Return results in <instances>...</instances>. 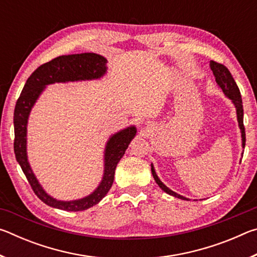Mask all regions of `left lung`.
I'll return each instance as SVG.
<instances>
[{
	"instance_id": "obj_1",
	"label": "left lung",
	"mask_w": 257,
	"mask_h": 257,
	"mask_svg": "<svg viewBox=\"0 0 257 257\" xmlns=\"http://www.w3.org/2000/svg\"><path fill=\"white\" fill-rule=\"evenodd\" d=\"M210 66H211V69L213 71V75H214V77H215L216 84L219 85L220 88L223 90L225 96H228L230 99H231L232 103L234 104V106H236L239 128H240V130H241L242 147H245L246 134H245V127H243V108H242V101H241L240 90H239L236 81H234L232 75L230 73V71L228 70L227 67L223 66V64H221V63L215 62V61H211ZM152 175H153L156 184H158L160 186V188H162V190H164L165 193H168L169 195H172V196H175L177 198L186 199V201H188V198L181 196V195L175 193V191H172L171 189H169L168 187L165 186L163 182L159 179V177L156 176V173H155L153 165H152Z\"/></svg>"
}]
</instances>
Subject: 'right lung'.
<instances>
[{"instance_id":"right-lung-1","label":"right lung","mask_w":257,"mask_h":257,"mask_svg":"<svg viewBox=\"0 0 257 257\" xmlns=\"http://www.w3.org/2000/svg\"><path fill=\"white\" fill-rule=\"evenodd\" d=\"M106 59L95 53H81L58 56L38 67L26 81L20 96L17 101L14 114L15 124V143L14 149L16 159L32 186L37 197L46 205L64 211H84L92 207L105 196L114 180V171L116 164L122 158L132 139L136 135V128L129 127L118 134L113 135L107 142L105 155H104V176L102 182L89 196L77 199V201L63 202L56 201L45 193L38 184L36 177L30 169L26 152L27 143V121L30 110L36 99L44 90L46 85L54 82H66L77 80H89L101 78L106 72Z\"/></svg>"}]
</instances>
